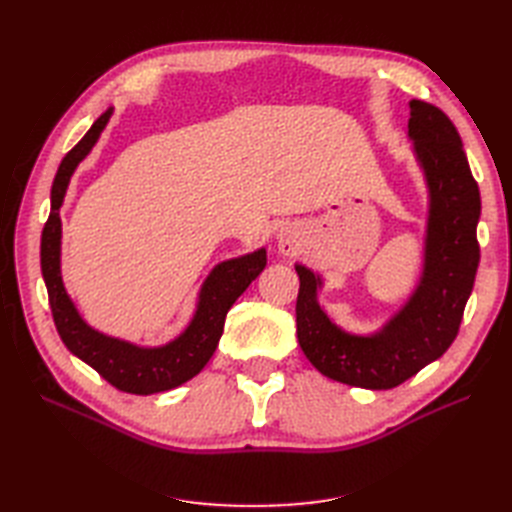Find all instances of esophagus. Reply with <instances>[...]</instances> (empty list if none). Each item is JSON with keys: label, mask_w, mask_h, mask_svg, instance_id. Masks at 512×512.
I'll return each mask as SVG.
<instances>
[{"label": "esophagus", "mask_w": 512, "mask_h": 512, "mask_svg": "<svg viewBox=\"0 0 512 512\" xmlns=\"http://www.w3.org/2000/svg\"><path fill=\"white\" fill-rule=\"evenodd\" d=\"M303 245V237L297 226L292 224H284L280 230H277V247H280V252L286 256L297 254Z\"/></svg>", "instance_id": "esophagus-1"}]
</instances>
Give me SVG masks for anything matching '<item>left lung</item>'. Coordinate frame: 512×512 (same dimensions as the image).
I'll return each instance as SVG.
<instances>
[{
  "label": "left lung",
  "instance_id": "left-lung-1",
  "mask_svg": "<svg viewBox=\"0 0 512 512\" xmlns=\"http://www.w3.org/2000/svg\"><path fill=\"white\" fill-rule=\"evenodd\" d=\"M408 136L429 211L421 280L399 312L376 333H348L318 303L320 275L294 265L301 350L322 376L369 391L399 386L455 342L480 260V192L453 121L438 106L410 100Z\"/></svg>",
  "mask_w": 512,
  "mask_h": 512
}]
</instances>
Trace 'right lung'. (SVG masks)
Here are the masks:
<instances>
[{"mask_svg":"<svg viewBox=\"0 0 512 512\" xmlns=\"http://www.w3.org/2000/svg\"><path fill=\"white\" fill-rule=\"evenodd\" d=\"M111 115L113 106L94 121V126L66 153L57 168L51 188V215L42 230L40 267L46 292H49L55 327L66 348L89 367H94L115 389L132 395H153L192 380L209 363L222 337L228 309L267 267V250L260 247L252 254L215 265L200 286L196 312L190 324L173 342L147 348L91 329L81 318L79 309L66 292L64 280H61L59 209L64 205V196L76 166L94 149Z\"/></svg>","mask_w":512,"mask_h":512,"instance_id":"obj_1","label":"right lung"}]
</instances>
